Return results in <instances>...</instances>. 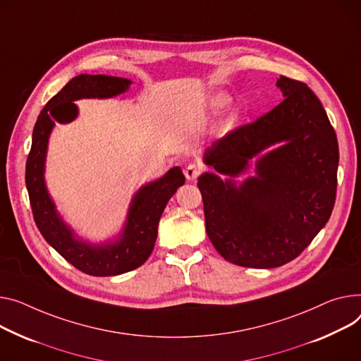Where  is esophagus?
Returning a JSON list of instances; mask_svg holds the SVG:
<instances>
[{"mask_svg": "<svg viewBox=\"0 0 361 361\" xmlns=\"http://www.w3.org/2000/svg\"><path fill=\"white\" fill-rule=\"evenodd\" d=\"M184 176L188 181H195L200 176V166L196 164H188L184 170Z\"/></svg>", "mask_w": 361, "mask_h": 361, "instance_id": "esophagus-1", "label": "esophagus"}]
</instances>
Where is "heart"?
<instances>
[{"instance_id":"b5f03b06","label":"heart","mask_w":361,"mask_h":361,"mask_svg":"<svg viewBox=\"0 0 361 361\" xmlns=\"http://www.w3.org/2000/svg\"><path fill=\"white\" fill-rule=\"evenodd\" d=\"M228 103H229L228 95H225V94H216V95H213V97L209 99L207 109L212 110V111H216V110L225 107ZM233 123H235V116L226 117L224 122H222V125H221V130H229L233 126Z\"/></svg>"}]
</instances>
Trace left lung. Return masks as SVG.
Returning a JSON list of instances; mask_svg holds the SVG:
<instances>
[{
	"mask_svg": "<svg viewBox=\"0 0 361 361\" xmlns=\"http://www.w3.org/2000/svg\"><path fill=\"white\" fill-rule=\"evenodd\" d=\"M276 85L284 100L213 142L203 161L214 173L197 183L209 239L241 267L295 259L328 222L337 195L340 152L326 111L306 84L281 75ZM255 156L256 176L238 185Z\"/></svg>",
	"mask_w": 361,
	"mask_h": 361,
	"instance_id": "1",
	"label": "left lung"
}]
</instances>
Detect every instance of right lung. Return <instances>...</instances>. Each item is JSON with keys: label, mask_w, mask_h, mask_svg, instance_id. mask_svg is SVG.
Returning a JSON list of instances; mask_svg holds the SVG:
<instances>
[{"label": "right lung", "mask_w": 361, "mask_h": 361, "mask_svg": "<svg viewBox=\"0 0 361 361\" xmlns=\"http://www.w3.org/2000/svg\"><path fill=\"white\" fill-rule=\"evenodd\" d=\"M132 81L109 75L81 74L72 78L40 111L33 129L32 149L26 162V187L35 222L46 239L68 262L80 271L106 277L140 267L151 255L161 214L185 178L180 166L161 178L142 185L129 204L128 218L113 241L92 244L84 241L58 213L44 183L47 143L55 123H69L78 116L74 102L81 99H111L129 90Z\"/></svg>", "instance_id": "1"}]
</instances>
